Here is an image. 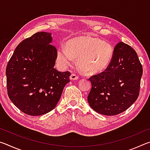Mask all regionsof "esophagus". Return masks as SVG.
I'll use <instances>...</instances> for the list:
<instances>
[{
  "label": "esophagus",
  "instance_id": "obj_1",
  "mask_svg": "<svg viewBox=\"0 0 150 150\" xmlns=\"http://www.w3.org/2000/svg\"><path fill=\"white\" fill-rule=\"evenodd\" d=\"M79 79V77L77 75L74 74V73H73V74L71 75L70 76V79L71 80H77Z\"/></svg>",
  "mask_w": 150,
  "mask_h": 150
}]
</instances>
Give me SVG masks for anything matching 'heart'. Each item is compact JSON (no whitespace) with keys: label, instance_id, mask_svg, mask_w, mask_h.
Wrapping results in <instances>:
<instances>
[{"label":"heart","instance_id":"heart-1","mask_svg":"<svg viewBox=\"0 0 150 150\" xmlns=\"http://www.w3.org/2000/svg\"><path fill=\"white\" fill-rule=\"evenodd\" d=\"M114 50L110 43L91 35L69 40L66 47L59 46L57 60L61 65H71L74 58L79 69L85 74L93 75L105 71L113 57Z\"/></svg>","mask_w":150,"mask_h":150}]
</instances>
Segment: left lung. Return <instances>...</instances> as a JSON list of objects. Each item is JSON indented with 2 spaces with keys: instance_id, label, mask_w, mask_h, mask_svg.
<instances>
[{
  "instance_id": "obj_1",
  "label": "left lung",
  "mask_w": 150,
  "mask_h": 150,
  "mask_svg": "<svg viewBox=\"0 0 150 150\" xmlns=\"http://www.w3.org/2000/svg\"><path fill=\"white\" fill-rule=\"evenodd\" d=\"M142 73L136 51L125 43L119 42L108 67L88 79L92 84L87 96L90 106L106 116L123 112L138 97Z\"/></svg>"
}]
</instances>
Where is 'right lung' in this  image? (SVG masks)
<instances>
[{
  "label": "right lung",
  "mask_w": 150,
  "mask_h": 150,
  "mask_svg": "<svg viewBox=\"0 0 150 150\" xmlns=\"http://www.w3.org/2000/svg\"><path fill=\"white\" fill-rule=\"evenodd\" d=\"M52 41L50 33H35L18 45L6 66L10 99L30 116L52 111L70 81L69 71L54 69L57 49Z\"/></svg>",
  "instance_id": "add662e5"
}]
</instances>
